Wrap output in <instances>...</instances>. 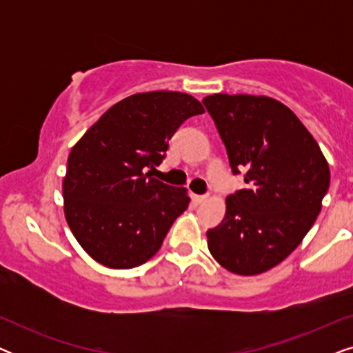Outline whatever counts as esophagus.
<instances>
[{"mask_svg":"<svg viewBox=\"0 0 353 353\" xmlns=\"http://www.w3.org/2000/svg\"><path fill=\"white\" fill-rule=\"evenodd\" d=\"M207 199H209V196H207V194H202V196L192 194V201H194L196 204H202V202H205Z\"/></svg>","mask_w":353,"mask_h":353,"instance_id":"esophagus-1","label":"esophagus"}]
</instances>
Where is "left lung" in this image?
Instances as JSON below:
<instances>
[{
  "label": "left lung",
  "mask_w": 353,
  "mask_h": 353,
  "mask_svg": "<svg viewBox=\"0 0 353 353\" xmlns=\"http://www.w3.org/2000/svg\"><path fill=\"white\" fill-rule=\"evenodd\" d=\"M233 173L244 190L226 197L207 245L228 272L252 276L281 263L305 238L330 188V165L312 133L288 105L268 96L210 94Z\"/></svg>",
  "instance_id": "8db88e82"
}]
</instances>
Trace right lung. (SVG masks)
<instances>
[{
    "label": "right lung",
    "instance_id": "obj_1",
    "mask_svg": "<svg viewBox=\"0 0 353 353\" xmlns=\"http://www.w3.org/2000/svg\"><path fill=\"white\" fill-rule=\"evenodd\" d=\"M202 112L191 94L137 93L105 110L75 143L62 181L64 215L91 259L127 270L161 249L190 196L186 188L165 185L151 172L178 127Z\"/></svg>",
    "mask_w": 353,
    "mask_h": 353
}]
</instances>
